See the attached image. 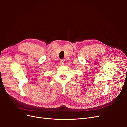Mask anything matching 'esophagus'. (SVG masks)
I'll return each mask as SVG.
<instances>
[{"instance_id":"esophagus-1","label":"esophagus","mask_w":127,"mask_h":127,"mask_svg":"<svg viewBox=\"0 0 127 127\" xmlns=\"http://www.w3.org/2000/svg\"><path fill=\"white\" fill-rule=\"evenodd\" d=\"M60 64L61 66H64V61L63 60H61L60 61Z\"/></svg>"}]
</instances>
